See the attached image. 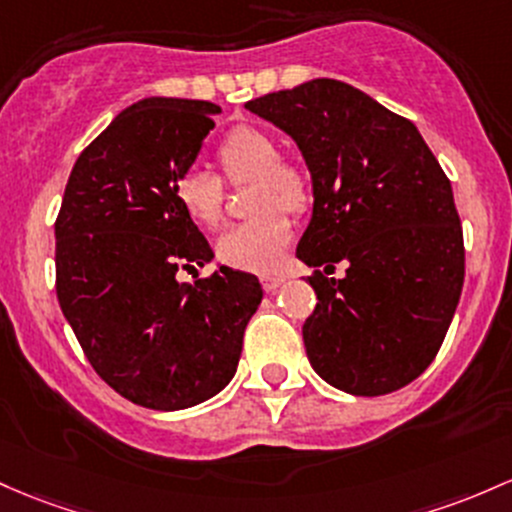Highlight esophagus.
Masks as SVG:
<instances>
[{"mask_svg": "<svg viewBox=\"0 0 512 512\" xmlns=\"http://www.w3.org/2000/svg\"><path fill=\"white\" fill-rule=\"evenodd\" d=\"M260 282H262V286H265V291H274V289H279V286H282L286 279L282 277V274H265Z\"/></svg>", "mask_w": 512, "mask_h": 512, "instance_id": "obj_1", "label": "esophagus"}]
</instances>
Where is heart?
<instances>
[{"label": "heart", "mask_w": 512, "mask_h": 512, "mask_svg": "<svg viewBox=\"0 0 512 512\" xmlns=\"http://www.w3.org/2000/svg\"><path fill=\"white\" fill-rule=\"evenodd\" d=\"M218 160L228 182H257L252 211H265L238 223L218 238L216 255L223 265L243 272H274L291 243V221L286 211L301 213L311 204V184L301 170L284 165L277 140L260 128H238L218 145ZM174 196L187 216L199 226L221 223L226 209V184L216 172L194 165L174 182Z\"/></svg>", "instance_id": "1"}]
</instances>
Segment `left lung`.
<instances>
[{
	"label": "left lung",
	"mask_w": 512,
	"mask_h": 512,
	"mask_svg": "<svg viewBox=\"0 0 512 512\" xmlns=\"http://www.w3.org/2000/svg\"><path fill=\"white\" fill-rule=\"evenodd\" d=\"M289 133L313 182V216L296 255L347 262L308 277L318 303L303 345L320 379L384 396L418 379L440 350L464 284V235L452 184L418 128L338 80L247 101Z\"/></svg>",
	"instance_id": "left-lung-1"
}]
</instances>
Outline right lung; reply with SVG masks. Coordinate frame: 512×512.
<instances>
[{
	"instance_id": "right-lung-1",
	"label": "right lung",
	"mask_w": 512,
	"mask_h": 512,
	"mask_svg": "<svg viewBox=\"0 0 512 512\" xmlns=\"http://www.w3.org/2000/svg\"><path fill=\"white\" fill-rule=\"evenodd\" d=\"M221 106L150 97L123 109L77 157L55 221V291L101 379L153 411H182L226 389L257 277L211 262L201 230L174 196Z\"/></svg>"
}]
</instances>
